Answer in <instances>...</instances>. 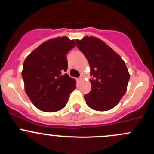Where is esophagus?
<instances>
[{
	"instance_id": "esophagus-1",
	"label": "esophagus",
	"mask_w": 154,
	"mask_h": 154,
	"mask_svg": "<svg viewBox=\"0 0 154 154\" xmlns=\"http://www.w3.org/2000/svg\"><path fill=\"white\" fill-rule=\"evenodd\" d=\"M80 80H81V77H79V78L77 79V81L78 82H80Z\"/></svg>"
}]
</instances>
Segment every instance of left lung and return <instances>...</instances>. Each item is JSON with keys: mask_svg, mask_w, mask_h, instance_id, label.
<instances>
[{"mask_svg": "<svg viewBox=\"0 0 154 154\" xmlns=\"http://www.w3.org/2000/svg\"><path fill=\"white\" fill-rule=\"evenodd\" d=\"M91 68V90L84 96L87 106L99 111L115 107L125 94L130 79L122 58L103 40L94 37L77 40Z\"/></svg>", "mask_w": 154, "mask_h": 154, "instance_id": "obj_1", "label": "left lung"}]
</instances>
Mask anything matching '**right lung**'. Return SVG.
<instances>
[{
  "mask_svg": "<svg viewBox=\"0 0 154 154\" xmlns=\"http://www.w3.org/2000/svg\"><path fill=\"white\" fill-rule=\"evenodd\" d=\"M66 37L44 42L26 58L22 77L25 91L35 106L44 112H56L66 106L76 88L74 79L64 74L66 54L75 46Z\"/></svg>",
  "mask_w": 154,
  "mask_h": 154,
  "instance_id": "right-lung-1",
  "label": "right lung"
}]
</instances>
